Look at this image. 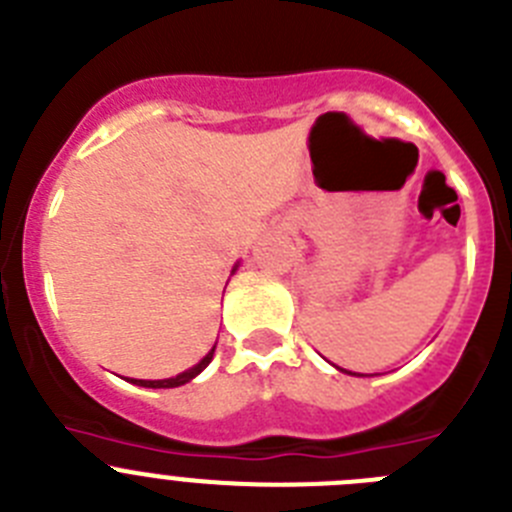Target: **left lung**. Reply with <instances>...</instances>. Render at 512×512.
I'll return each instance as SVG.
<instances>
[{
    "label": "left lung",
    "mask_w": 512,
    "mask_h": 512,
    "mask_svg": "<svg viewBox=\"0 0 512 512\" xmlns=\"http://www.w3.org/2000/svg\"><path fill=\"white\" fill-rule=\"evenodd\" d=\"M340 370H342V368H340ZM345 373H350V370H345ZM353 375H355V373H353Z\"/></svg>",
    "instance_id": "8db88e82"
}]
</instances>
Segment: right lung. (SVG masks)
Here are the masks:
<instances>
[{"label": "right lung", "instance_id": "add662e5", "mask_svg": "<svg viewBox=\"0 0 512 512\" xmlns=\"http://www.w3.org/2000/svg\"><path fill=\"white\" fill-rule=\"evenodd\" d=\"M213 353H215V348L210 350V353L205 355V358L200 360V363L195 365V368L185 370V373L175 375V378H167V381H131V383H137V386H144V388H177V386H182V383L192 381V378H195V375H198L203 368H208V363H210V360H213Z\"/></svg>", "mask_w": 512, "mask_h": 512}]
</instances>
